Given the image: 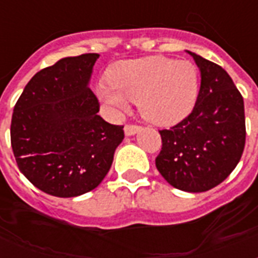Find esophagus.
I'll return each mask as SVG.
<instances>
[{
  "mask_svg": "<svg viewBox=\"0 0 258 258\" xmlns=\"http://www.w3.org/2000/svg\"><path fill=\"white\" fill-rule=\"evenodd\" d=\"M139 130H141V127L139 125H125L124 127V134L127 135V137H131V135H135V134L139 133Z\"/></svg>",
  "mask_w": 258,
  "mask_h": 258,
  "instance_id": "34e87169",
  "label": "esophagus"
}]
</instances>
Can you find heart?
<instances>
[{
  "label": "heart",
  "instance_id": "1",
  "mask_svg": "<svg viewBox=\"0 0 258 258\" xmlns=\"http://www.w3.org/2000/svg\"><path fill=\"white\" fill-rule=\"evenodd\" d=\"M97 97L115 111L137 101L146 120L169 127L187 117L200 95V72L187 60L162 56L120 61L109 70L108 83L96 87Z\"/></svg>",
  "mask_w": 258,
  "mask_h": 258
}]
</instances>
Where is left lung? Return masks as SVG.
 Wrapping results in <instances>:
<instances>
[{"instance_id":"1","label":"left lung","mask_w":258,"mask_h":258,"mask_svg":"<svg viewBox=\"0 0 258 258\" xmlns=\"http://www.w3.org/2000/svg\"><path fill=\"white\" fill-rule=\"evenodd\" d=\"M201 72L196 107L186 119L159 131L158 171L172 187L202 192L236 169L245 147L244 99L228 72L187 50Z\"/></svg>"}]
</instances>
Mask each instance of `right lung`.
<instances>
[{"label": "right lung", "mask_w": 258, "mask_h": 258, "mask_svg": "<svg viewBox=\"0 0 258 258\" xmlns=\"http://www.w3.org/2000/svg\"><path fill=\"white\" fill-rule=\"evenodd\" d=\"M97 53L64 57L34 75L13 109L10 141L20 171L41 191L71 198L97 187L124 133L97 115L89 89Z\"/></svg>", "instance_id": "obj_1"}]
</instances>
